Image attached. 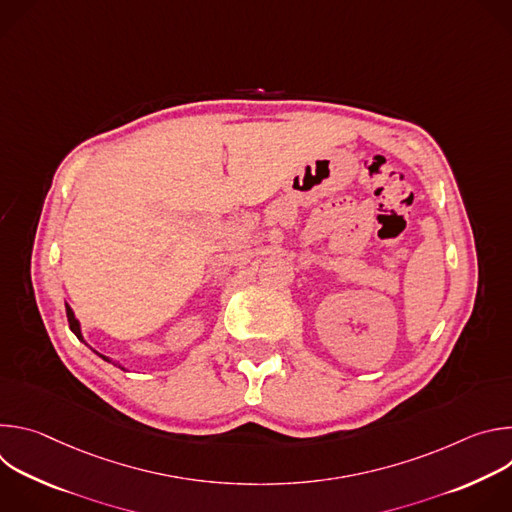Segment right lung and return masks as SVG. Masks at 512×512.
<instances>
[{"label": "right lung", "instance_id": "right-lung-1", "mask_svg": "<svg viewBox=\"0 0 512 512\" xmlns=\"http://www.w3.org/2000/svg\"><path fill=\"white\" fill-rule=\"evenodd\" d=\"M66 318H68V326H70V330L77 334V338H79V340H83V336H81V326H79V320L75 318V314H72V310H70L68 306H66ZM99 356H101V358H105V360H109V358H107V356H103V354H99Z\"/></svg>", "mask_w": 512, "mask_h": 512}]
</instances>
